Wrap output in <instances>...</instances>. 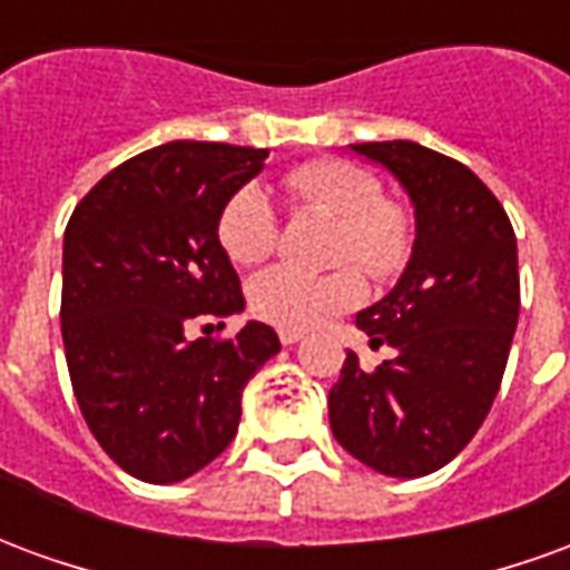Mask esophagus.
Returning a JSON list of instances; mask_svg holds the SVG:
<instances>
[{
  "instance_id": "1",
  "label": "esophagus",
  "mask_w": 570,
  "mask_h": 570,
  "mask_svg": "<svg viewBox=\"0 0 570 570\" xmlns=\"http://www.w3.org/2000/svg\"><path fill=\"white\" fill-rule=\"evenodd\" d=\"M281 345H296V342H302V333H296V330H281Z\"/></svg>"
}]
</instances>
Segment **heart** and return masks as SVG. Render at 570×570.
<instances>
[{"label": "heart", "mask_w": 570, "mask_h": 570, "mask_svg": "<svg viewBox=\"0 0 570 570\" xmlns=\"http://www.w3.org/2000/svg\"><path fill=\"white\" fill-rule=\"evenodd\" d=\"M286 191L296 204L333 213L342 223L335 256L357 259L375 277H394L406 268L415 240L412 213L382 195L379 176L345 158H314L286 174ZM216 240L237 265H256L277 247V213L268 191L256 183L235 188L216 219ZM366 296V277L345 265L338 272L311 274L293 265H274L253 277L249 308L256 317L311 330L335 314L354 308Z\"/></svg>", "instance_id": "obj_1"}]
</instances>
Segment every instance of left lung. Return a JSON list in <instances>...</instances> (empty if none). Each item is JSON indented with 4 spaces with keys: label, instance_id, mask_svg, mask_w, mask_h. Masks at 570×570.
Masks as SVG:
<instances>
[{
    "label": "left lung",
    "instance_id": "1",
    "mask_svg": "<svg viewBox=\"0 0 570 570\" xmlns=\"http://www.w3.org/2000/svg\"><path fill=\"white\" fill-rule=\"evenodd\" d=\"M415 207V244L396 286L357 314L370 345L396 347L375 372L347 351L330 428L384 476H428L476 436L501 387L515 321L519 259L501 200L470 167L412 140L357 142Z\"/></svg>",
    "mask_w": 570,
    "mask_h": 570
}]
</instances>
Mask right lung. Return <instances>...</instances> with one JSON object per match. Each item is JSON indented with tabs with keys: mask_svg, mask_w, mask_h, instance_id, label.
Segmentation results:
<instances>
[{
	"mask_svg": "<svg viewBox=\"0 0 570 570\" xmlns=\"http://www.w3.org/2000/svg\"><path fill=\"white\" fill-rule=\"evenodd\" d=\"M268 149L174 140L118 164L79 200L63 235L60 326L88 428L125 473L183 482L235 440L240 394L281 351L259 321L235 338H188L244 311L216 240L235 188Z\"/></svg>",
	"mask_w": 570,
	"mask_h": 570,
	"instance_id": "obj_1",
	"label": "right lung"
}]
</instances>
